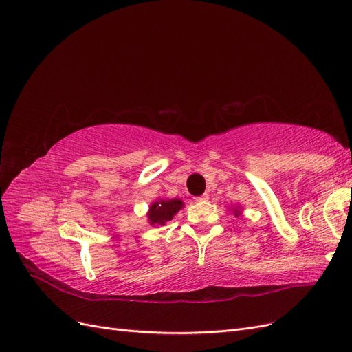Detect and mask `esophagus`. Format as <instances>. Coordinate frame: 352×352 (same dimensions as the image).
<instances>
[{
    "instance_id": "34e87169",
    "label": "esophagus",
    "mask_w": 352,
    "mask_h": 352,
    "mask_svg": "<svg viewBox=\"0 0 352 352\" xmlns=\"http://www.w3.org/2000/svg\"><path fill=\"white\" fill-rule=\"evenodd\" d=\"M207 200H208V194H203V195L195 198V201H207Z\"/></svg>"
}]
</instances>
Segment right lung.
I'll list each match as a JSON object with an SVG mask.
<instances>
[{
	"instance_id": "add662e5",
	"label": "right lung",
	"mask_w": 352,
	"mask_h": 352,
	"mask_svg": "<svg viewBox=\"0 0 352 352\" xmlns=\"http://www.w3.org/2000/svg\"><path fill=\"white\" fill-rule=\"evenodd\" d=\"M184 206L181 200H161L152 204L149 207V212H148V219L149 223L154 224H165L168 220H173L174 214L181 210V207Z\"/></svg>"
}]
</instances>
